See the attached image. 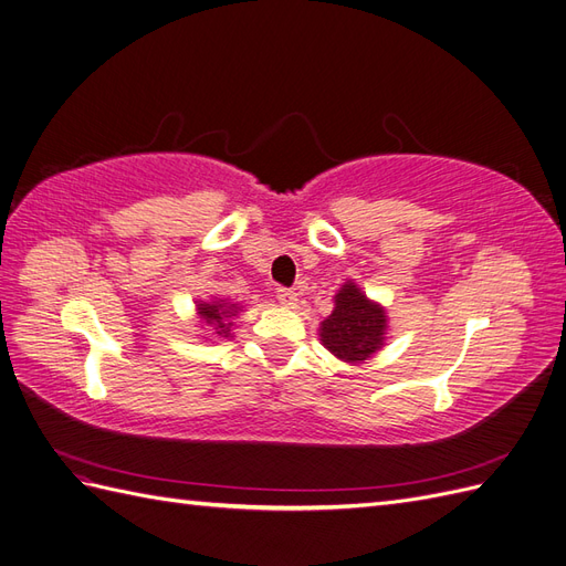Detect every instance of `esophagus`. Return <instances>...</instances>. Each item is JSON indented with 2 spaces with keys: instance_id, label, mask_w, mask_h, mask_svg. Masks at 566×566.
I'll use <instances>...</instances> for the list:
<instances>
[{
  "instance_id": "obj_1",
  "label": "esophagus",
  "mask_w": 566,
  "mask_h": 566,
  "mask_svg": "<svg viewBox=\"0 0 566 566\" xmlns=\"http://www.w3.org/2000/svg\"><path fill=\"white\" fill-rule=\"evenodd\" d=\"M276 297L283 306H295L297 304V293H295V290H290V287H276Z\"/></svg>"
}]
</instances>
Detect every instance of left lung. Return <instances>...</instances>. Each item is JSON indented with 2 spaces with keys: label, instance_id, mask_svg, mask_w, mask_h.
Wrapping results in <instances>:
<instances>
[{
  "label": "left lung",
  "instance_id": "obj_1",
  "mask_svg": "<svg viewBox=\"0 0 566 566\" xmlns=\"http://www.w3.org/2000/svg\"><path fill=\"white\" fill-rule=\"evenodd\" d=\"M385 306L368 300L361 287L347 281L337 290L333 314L321 323V342L345 364H364L385 345Z\"/></svg>",
  "mask_w": 566,
  "mask_h": 566
}]
</instances>
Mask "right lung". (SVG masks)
I'll list each match as a JSON object with an SVG mask.
<instances>
[{"label":"right lung","mask_w":566,"mask_h":566,"mask_svg":"<svg viewBox=\"0 0 566 566\" xmlns=\"http://www.w3.org/2000/svg\"><path fill=\"white\" fill-rule=\"evenodd\" d=\"M241 312V306L231 304L227 300H214V302H200L198 304V316L205 325H210L212 333L219 337H231V318Z\"/></svg>","instance_id":"right-lung-1"}]
</instances>
